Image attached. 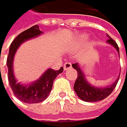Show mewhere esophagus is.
Returning a JSON list of instances; mask_svg holds the SVG:
<instances>
[{
  "label": "esophagus",
  "mask_w": 127,
  "mask_h": 127,
  "mask_svg": "<svg viewBox=\"0 0 127 127\" xmlns=\"http://www.w3.org/2000/svg\"><path fill=\"white\" fill-rule=\"evenodd\" d=\"M71 68V63L70 62H66L64 65V69L65 70H68Z\"/></svg>",
  "instance_id": "obj_1"
}]
</instances>
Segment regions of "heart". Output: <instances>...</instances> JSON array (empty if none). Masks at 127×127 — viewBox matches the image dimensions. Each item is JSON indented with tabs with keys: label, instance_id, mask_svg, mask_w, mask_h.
<instances>
[{
	"label": "heart",
	"instance_id": "1",
	"mask_svg": "<svg viewBox=\"0 0 127 127\" xmlns=\"http://www.w3.org/2000/svg\"><path fill=\"white\" fill-rule=\"evenodd\" d=\"M87 38V36H85V35H82L81 37H80V39H81V40H84V39H85Z\"/></svg>",
	"mask_w": 127,
	"mask_h": 127
}]
</instances>
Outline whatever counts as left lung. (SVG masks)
<instances>
[{
    "mask_svg": "<svg viewBox=\"0 0 127 127\" xmlns=\"http://www.w3.org/2000/svg\"><path fill=\"white\" fill-rule=\"evenodd\" d=\"M107 36L108 38V39L107 40V43L115 48V49H117L120 54L119 48L116 42L112 38H110L109 35H107ZM72 67L78 72V78L74 85V90L78 97L81 100L86 102H95L105 99L112 93V91L115 88L120 77L118 76L116 81L110 85L105 87H97L90 84L88 81L85 75V73L82 71L78 63L72 64Z\"/></svg>",
    "mask_w": 127,
    "mask_h": 127,
    "instance_id": "obj_1",
    "label": "left lung"
}]
</instances>
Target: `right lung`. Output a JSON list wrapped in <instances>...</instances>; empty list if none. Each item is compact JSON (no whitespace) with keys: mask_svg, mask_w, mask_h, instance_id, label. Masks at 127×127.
Instances as JSON below:
<instances>
[{"mask_svg":"<svg viewBox=\"0 0 127 127\" xmlns=\"http://www.w3.org/2000/svg\"><path fill=\"white\" fill-rule=\"evenodd\" d=\"M42 33L38 25L33 26L20 33L12 42L9 49L7 59L8 81L14 95L24 103L36 104L46 100L51 92L53 81L57 75L63 71V68L58 71L48 68L37 80L28 84H22L16 78L13 72V59L17 49L24 42L38 37Z\"/></svg>","mask_w":127,"mask_h":127,"instance_id":"add662e5","label":"right lung"}]
</instances>
